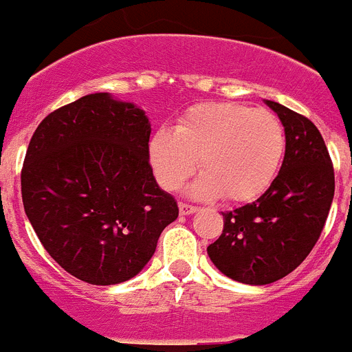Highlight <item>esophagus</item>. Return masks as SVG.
Returning a JSON list of instances; mask_svg holds the SVG:
<instances>
[{
    "mask_svg": "<svg viewBox=\"0 0 352 352\" xmlns=\"http://www.w3.org/2000/svg\"><path fill=\"white\" fill-rule=\"evenodd\" d=\"M197 210H199L197 206H192V204H186V203H179V213L182 214H192Z\"/></svg>",
    "mask_w": 352,
    "mask_h": 352,
    "instance_id": "1",
    "label": "esophagus"
}]
</instances>
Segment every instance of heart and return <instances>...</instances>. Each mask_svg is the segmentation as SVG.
Segmentation results:
<instances>
[{"mask_svg":"<svg viewBox=\"0 0 352 352\" xmlns=\"http://www.w3.org/2000/svg\"><path fill=\"white\" fill-rule=\"evenodd\" d=\"M284 153L280 120L264 109L232 102L194 105L176 130L160 126L149 141V162L164 188H179L199 157L203 174L190 185V194L223 195L231 203H250L268 190Z\"/></svg>","mask_w":352,"mask_h":352,"instance_id":"b5f03b06","label":"heart"}]
</instances>
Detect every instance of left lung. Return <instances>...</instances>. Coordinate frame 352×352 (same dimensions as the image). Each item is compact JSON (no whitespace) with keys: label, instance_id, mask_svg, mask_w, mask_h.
Instances as JSON below:
<instances>
[{"label":"left lung","instance_id":"obj_1","mask_svg":"<svg viewBox=\"0 0 352 352\" xmlns=\"http://www.w3.org/2000/svg\"><path fill=\"white\" fill-rule=\"evenodd\" d=\"M264 102L284 125L282 167L257 201L222 213V234L208 247L223 275L250 285L280 280L303 263L321 236L335 194L333 164L317 126L284 105Z\"/></svg>","mask_w":352,"mask_h":352}]
</instances>
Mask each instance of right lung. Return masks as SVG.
<instances>
[{"mask_svg":"<svg viewBox=\"0 0 352 352\" xmlns=\"http://www.w3.org/2000/svg\"><path fill=\"white\" fill-rule=\"evenodd\" d=\"M142 109L91 93L43 118L21 173L23 204L49 256L93 285L130 280L178 219L149 166Z\"/></svg>","mask_w":352,"mask_h":352,"instance_id":"obj_1","label":"right lung"}]
</instances>
